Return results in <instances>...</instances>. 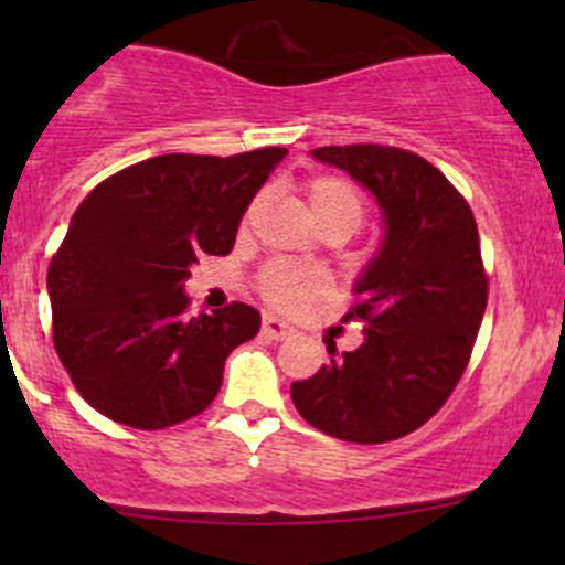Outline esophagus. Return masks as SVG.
I'll list each match as a JSON object with an SVG mask.
<instances>
[{"label": "esophagus", "mask_w": 565, "mask_h": 565, "mask_svg": "<svg viewBox=\"0 0 565 565\" xmlns=\"http://www.w3.org/2000/svg\"><path fill=\"white\" fill-rule=\"evenodd\" d=\"M262 333L270 335V339H287L292 333V324L273 315H265V319H262Z\"/></svg>", "instance_id": "34e87169"}]
</instances>
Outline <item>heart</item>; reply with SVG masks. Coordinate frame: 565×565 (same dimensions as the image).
Wrapping results in <instances>:
<instances>
[{
	"label": "heart",
	"mask_w": 565,
	"mask_h": 565,
	"mask_svg": "<svg viewBox=\"0 0 565 565\" xmlns=\"http://www.w3.org/2000/svg\"><path fill=\"white\" fill-rule=\"evenodd\" d=\"M306 204L319 230L328 235H350L363 224L369 199L355 180L344 174H315L303 182ZM259 295L270 306L295 311L309 306L311 300L328 289V278L315 267L295 265V262H267L256 278Z\"/></svg>",
	"instance_id": "heart-1"
}]
</instances>
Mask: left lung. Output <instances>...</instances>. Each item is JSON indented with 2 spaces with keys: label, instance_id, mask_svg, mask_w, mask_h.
<instances>
[{
  "label": "left lung",
  "instance_id": "obj_1",
  "mask_svg": "<svg viewBox=\"0 0 565 565\" xmlns=\"http://www.w3.org/2000/svg\"><path fill=\"white\" fill-rule=\"evenodd\" d=\"M311 156L366 185L388 232L344 315L366 324V339L341 355L324 341L330 363L292 383V402L339 440H398L448 402L470 363L489 298L476 218L440 169L402 147H317Z\"/></svg>",
  "mask_w": 565,
  "mask_h": 565
}]
</instances>
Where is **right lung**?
<instances>
[{
	"mask_svg": "<svg viewBox=\"0 0 565 565\" xmlns=\"http://www.w3.org/2000/svg\"><path fill=\"white\" fill-rule=\"evenodd\" d=\"M287 156H158L106 177L73 213L49 265L54 350L76 391L134 429L182 424L218 396L224 363L259 333L230 303L188 317L182 292L202 254L224 256L267 174Z\"/></svg>",
	"mask_w": 565,
	"mask_h": 565,
	"instance_id": "right-lung-1",
	"label": "right lung"
}]
</instances>
